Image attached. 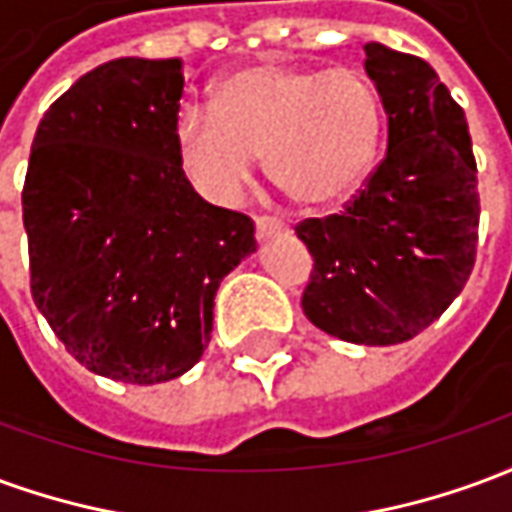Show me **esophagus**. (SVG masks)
I'll use <instances>...</instances> for the list:
<instances>
[{"label": "esophagus", "instance_id": "34e87169", "mask_svg": "<svg viewBox=\"0 0 512 512\" xmlns=\"http://www.w3.org/2000/svg\"><path fill=\"white\" fill-rule=\"evenodd\" d=\"M288 230V224H285V219H279V216H257L255 222V233L260 241H266V238H271V235H279Z\"/></svg>", "mask_w": 512, "mask_h": 512}]
</instances>
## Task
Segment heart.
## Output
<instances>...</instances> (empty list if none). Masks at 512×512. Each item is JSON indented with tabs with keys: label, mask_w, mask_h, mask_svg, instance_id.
Here are the masks:
<instances>
[{
	"label": "heart",
	"mask_w": 512,
	"mask_h": 512,
	"mask_svg": "<svg viewBox=\"0 0 512 512\" xmlns=\"http://www.w3.org/2000/svg\"><path fill=\"white\" fill-rule=\"evenodd\" d=\"M384 106L365 73L255 65L213 90V112L175 117L180 169L205 200L235 205L266 153L271 180L299 205L348 197L373 167Z\"/></svg>",
	"instance_id": "b5f03b06"
}]
</instances>
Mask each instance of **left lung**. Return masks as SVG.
<instances>
[{
  "label": "left lung",
  "instance_id": "1",
  "mask_svg": "<svg viewBox=\"0 0 512 512\" xmlns=\"http://www.w3.org/2000/svg\"><path fill=\"white\" fill-rule=\"evenodd\" d=\"M386 156L345 208L304 219L312 255L304 315L345 343L417 337L461 293L477 257V161L463 109L428 62L367 43Z\"/></svg>",
  "mask_w": 512,
  "mask_h": 512
}]
</instances>
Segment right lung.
Listing matches in <instances>:
<instances>
[{
    "instance_id": "right-lung-1",
    "label": "right lung",
    "mask_w": 512,
    "mask_h": 512,
    "mask_svg": "<svg viewBox=\"0 0 512 512\" xmlns=\"http://www.w3.org/2000/svg\"><path fill=\"white\" fill-rule=\"evenodd\" d=\"M180 60L120 57L43 115L21 191L32 299L98 376L161 384L211 343L213 296L257 249L246 213L183 175Z\"/></svg>"
}]
</instances>
